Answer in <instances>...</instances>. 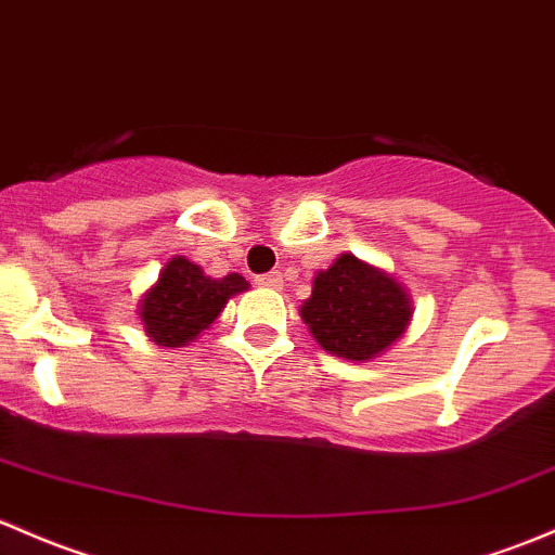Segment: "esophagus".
Returning <instances> with one entry per match:
<instances>
[{
    "mask_svg": "<svg viewBox=\"0 0 555 555\" xmlns=\"http://www.w3.org/2000/svg\"><path fill=\"white\" fill-rule=\"evenodd\" d=\"M258 284L260 287H268V289H282L284 287V279L279 271H271V273H262L258 276Z\"/></svg>",
    "mask_w": 555,
    "mask_h": 555,
    "instance_id": "esophagus-1",
    "label": "esophagus"
}]
</instances>
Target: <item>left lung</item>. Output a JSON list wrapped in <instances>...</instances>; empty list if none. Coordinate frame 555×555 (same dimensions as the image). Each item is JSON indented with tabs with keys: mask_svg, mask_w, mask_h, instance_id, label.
<instances>
[{
	"mask_svg": "<svg viewBox=\"0 0 555 555\" xmlns=\"http://www.w3.org/2000/svg\"><path fill=\"white\" fill-rule=\"evenodd\" d=\"M300 317L324 351L370 361L404 335L412 300L393 276L346 253L317 273Z\"/></svg>",
	"mask_w": 555,
	"mask_h": 555,
	"instance_id": "left-lung-1",
	"label": "left lung"
}]
</instances>
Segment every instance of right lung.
Instances as JSON below:
<instances>
[{"instance_id":"obj_1","label":"right lung","mask_w":555,"mask_h":555,"mask_svg":"<svg viewBox=\"0 0 555 555\" xmlns=\"http://www.w3.org/2000/svg\"><path fill=\"white\" fill-rule=\"evenodd\" d=\"M247 287L238 273L223 279L204 276L196 262L178 255L162 268L159 282L140 300V322L156 346H189L220 317L225 302Z\"/></svg>"}]
</instances>
